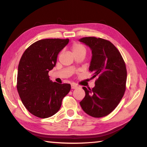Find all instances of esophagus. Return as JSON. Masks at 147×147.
Segmentation results:
<instances>
[{
    "label": "esophagus",
    "mask_w": 147,
    "mask_h": 147,
    "mask_svg": "<svg viewBox=\"0 0 147 147\" xmlns=\"http://www.w3.org/2000/svg\"><path fill=\"white\" fill-rule=\"evenodd\" d=\"M78 88V86L76 84H74V83H73V84H71V88L72 89H76V88Z\"/></svg>",
    "instance_id": "obj_1"
}]
</instances>
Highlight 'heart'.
<instances>
[{
    "mask_svg": "<svg viewBox=\"0 0 147 147\" xmlns=\"http://www.w3.org/2000/svg\"><path fill=\"white\" fill-rule=\"evenodd\" d=\"M71 51L73 55L82 54L85 55L86 54V48L83 45L80 43H73L71 46Z\"/></svg>",
    "mask_w": 147,
    "mask_h": 147,
    "instance_id": "obj_1",
    "label": "heart"
}]
</instances>
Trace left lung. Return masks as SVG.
<instances>
[{"instance_id":"1","label":"left lung","mask_w":147,"mask_h":147,"mask_svg":"<svg viewBox=\"0 0 147 147\" xmlns=\"http://www.w3.org/2000/svg\"><path fill=\"white\" fill-rule=\"evenodd\" d=\"M92 51L89 70L96 78L92 89L83 87L85 96L80 104L93 117H102L113 111L126 90L127 71L123 57L112 43L102 38L84 37L79 40Z\"/></svg>"}]
</instances>
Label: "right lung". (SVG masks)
<instances>
[{"label": "right lung", "mask_w": 147, "mask_h": 147, "mask_svg": "<svg viewBox=\"0 0 147 147\" xmlns=\"http://www.w3.org/2000/svg\"><path fill=\"white\" fill-rule=\"evenodd\" d=\"M69 40H40L28 48L18 65L17 90L26 109L40 118L57 113L69 92L70 84L50 80L49 72L55 66L57 55Z\"/></svg>", "instance_id": "add662e5"}]
</instances>
